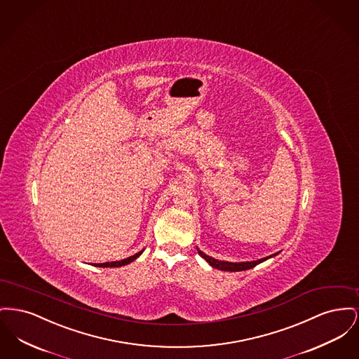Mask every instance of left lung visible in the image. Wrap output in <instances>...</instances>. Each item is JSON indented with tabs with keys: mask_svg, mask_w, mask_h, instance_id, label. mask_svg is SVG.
<instances>
[{
	"mask_svg": "<svg viewBox=\"0 0 359 359\" xmlns=\"http://www.w3.org/2000/svg\"><path fill=\"white\" fill-rule=\"evenodd\" d=\"M198 250V248H197ZM198 254L207 261L208 264H210L212 267H215V269H219V270H224V271H243V270H248V269H252V267H255L257 264H261V262H264L266 259H269V258H271V257H274V255H277V254H274V255H270V257H266V258H262V259H258V261H252V262H239V264H233V262H224V261H217V259H215V258H212V257H208L207 254H204L203 251H200L198 250Z\"/></svg>",
	"mask_w": 359,
	"mask_h": 359,
	"instance_id": "obj_1",
	"label": "left lung"
}]
</instances>
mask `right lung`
Masks as SVG:
<instances>
[{"instance_id": "obj_1", "label": "right lung", "mask_w": 359, "mask_h": 359, "mask_svg": "<svg viewBox=\"0 0 359 359\" xmlns=\"http://www.w3.org/2000/svg\"><path fill=\"white\" fill-rule=\"evenodd\" d=\"M143 251H140V252H137V254H135L133 257H128L127 259H123V261H116V262H105V264H95V266H98V267H118V266H124V264H131L133 261H135L140 254H142Z\"/></svg>"}]
</instances>
